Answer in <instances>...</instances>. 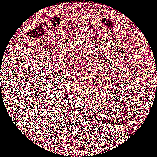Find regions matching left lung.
Instances as JSON below:
<instances>
[{
    "instance_id": "left-lung-1",
    "label": "left lung",
    "mask_w": 157,
    "mask_h": 157,
    "mask_svg": "<svg viewBox=\"0 0 157 157\" xmlns=\"http://www.w3.org/2000/svg\"><path fill=\"white\" fill-rule=\"evenodd\" d=\"M131 118H128V119H124V120H119V121H110L109 120V122L108 121H108L109 123H110V124H126V123H128V122H129L131 120Z\"/></svg>"
}]
</instances>
